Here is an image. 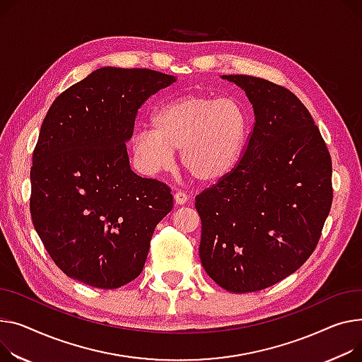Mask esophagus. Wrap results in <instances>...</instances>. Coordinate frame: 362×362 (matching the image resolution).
I'll return each instance as SVG.
<instances>
[{"mask_svg": "<svg viewBox=\"0 0 362 362\" xmlns=\"http://www.w3.org/2000/svg\"><path fill=\"white\" fill-rule=\"evenodd\" d=\"M187 202V195L183 192H176L175 194V204L176 205H185Z\"/></svg>", "mask_w": 362, "mask_h": 362, "instance_id": "obj_1", "label": "esophagus"}]
</instances>
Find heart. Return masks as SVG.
<instances>
[{
    "label": "heart",
    "mask_w": 362,
    "mask_h": 362,
    "mask_svg": "<svg viewBox=\"0 0 362 362\" xmlns=\"http://www.w3.org/2000/svg\"><path fill=\"white\" fill-rule=\"evenodd\" d=\"M153 128L138 129L131 153L139 170L154 176L168 170L179 150L180 165L202 185L231 175L246 150L249 122L231 99L183 94L158 106Z\"/></svg>",
    "instance_id": "b5f03b06"
}]
</instances>
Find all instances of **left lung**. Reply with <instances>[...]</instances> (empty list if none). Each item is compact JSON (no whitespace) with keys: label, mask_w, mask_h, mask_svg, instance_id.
<instances>
[{"label":"left lung","mask_w":362,"mask_h":362,"mask_svg":"<svg viewBox=\"0 0 362 362\" xmlns=\"http://www.w3.org/2000/svg\"><path fill=\"white\" fill-rule=\"evenodd\" d=\"M242 88L255 127L235 170L197 197L201 263L235 294L294 274L316 249L332 205V161L296 94L252 76H221Z\"/></svg>","instance_id":"8db88e82"}]
</instances>
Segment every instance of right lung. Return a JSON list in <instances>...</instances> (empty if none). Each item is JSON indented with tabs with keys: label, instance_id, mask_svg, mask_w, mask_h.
I'll return each mask as SVG.
<instances>
[{
	"label": "right lung",
	"instance_id": "right-lung-1",
	"mask_svg": "<svg viewBox=\"0 0 362 362\" xmlns=\"http://www.w3.org/2000/svg\"><path fill=\"white\" fill-rule=\"evenodd\" d=\"M176 80L146 68L103 66L47 110L33 151L30 214L66 276L115 290L142 272L173 197L164 183L132 172L127 142L141 105Z\"/></svg>",
	"mask_w": 362,
	"mask_h": 362
}]
</instances>
